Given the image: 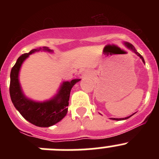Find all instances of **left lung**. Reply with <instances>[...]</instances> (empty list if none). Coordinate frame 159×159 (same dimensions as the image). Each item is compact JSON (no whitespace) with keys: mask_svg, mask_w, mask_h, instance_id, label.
Listing matches in <instances>:
<instances>
[{"mask_svg":"<svg viewBox=\"0 0 159 159\" xmlns=\"http://www.w3.org/2000/svg\"><path fill=\"white\" fill-rule=\"evenodd\" d=\"M125 44H126V46H127V47L128 48H130V50H132V51L134 52L135 53V54L137 55V56H139V57L140 58L142 59V60H143V62L144 63V64H145V61H144V59H143V57H142L141 55H140L139 53L137 51H136V49L134 48V46H133V45H132L131 43H125ZM133 115H134V114H133ZM133 115H131V116H128V117H126V118H122V119H115V118H114V119H113V118H111V119H113V120H124V119H128V118L131 117V116H133Z\"/></svg>","mask_w":159,"mask_h":159,"instance_id":"1","label":"left lung"}]
</instances>
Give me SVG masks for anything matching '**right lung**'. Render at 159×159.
I'll return each instance as SVG.
<instances>
[{
  "mask_svg": "<svg viewBox=\"0 0 159 159\" xmlns=\"http://www.w3.org/2000/svg\"><path fill=\"white\" fill-rule=\"evenodd\" d=\"M40 50L52 52L48 48L43 47V48L32 49L29 53H25L17 59L11 70L9 93L14 107L27 121L37 127H48L60 122L67 115L71 90L80 80L75 79L70 82L63 83L57 95L50 100L35 102L26 98L20 85L18 77L20 69L29 55Z\"/></svg>",
  "mask_w": 159,
  "mask_h": 159,
  "instance_id": "1",
  "label": "right lung"
}]
</instances>
